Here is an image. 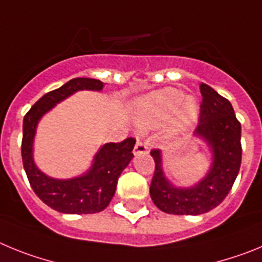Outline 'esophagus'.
Returning <instances> with one entry per match:
<instances>
[{
  "mask_svg": "<svg viewBox=\"0 0 262 262\" xmlns=\"http://www.w3.org/2000/svg\"><path fill=\"white\" fill-rule=\"evenodd\" d=\"M148 152H149V144H148L147 140L139 139L135 144V148H134V154L140 155V154H148Z\"/></svg>",
  "mask_w": 262,
  "mask_h": 262,
  "instance_id": "esophagus-1",
  "label": "esophagus"
}]
</instances>
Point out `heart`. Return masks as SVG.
<instances>
[{"label": "heart", "mask_w": 262, "mask_h": 262, "mask_svg": "<svg viewBox=\"0 0 262 262\" xmlns=\"http://www.w3.org/2000/svg\"><path fill=\"white\" fill-rule=\"evenodd\" d=\"M176 114L172 131H186L198 117V107L191 98L185 99L180 90L166 88L142 98L136 105V119L142 128H154Z\"/></svg>", "instance_id": "1"}]
</instances>
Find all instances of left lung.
<instances>
[{
    "mask_svg": "<svg viewBox=\"0 0 262 262\" xmlns=\"http://www.w3.org/2000/svg\"><path fill=\"white\" fill-rule=\"evenodd\" d=\"M202 102L195 135L209 143L214 163L207 177L190 189H177L164 177L161 155L151 151L155 172L149 194L161 211L173 215H200L215 209L232 189L242 165V124L232 105L211 86L200 85Z\"/></svg>",
    "mask_w": 262,
    "mask_h": 262,
    "instance_id": "obj_1",
    "label": "left lung"
}]
</instances>
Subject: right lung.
Wrapping results in <instances>:
<instances>
[{
	"label": "right lung",
	"instance_id": "obj_1",
	"mask_svg": "<svg viewBox=\"0 0 262 262\" xmlns=\"http://www.w3.org/2000/svg\"><path fill=\"white\" fill-rule=\"evenodd\" d=\"M103 82L94 78H72L59 89L51 90L38 99L23 118V168L32 190L51 209L64 214H94L105 210L117 189L118 178L133 159L136 139L127 138L119 143H107L96 155L94 164L82 177L67 181L47 177L34 165L32 140L38 120L45 113L77 90H101Z\"/></svg>",
	"mask_w": 262,
	"mask_h": 262
}]
</instances>
